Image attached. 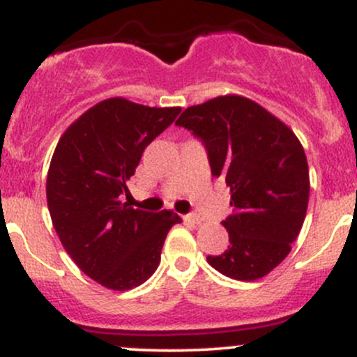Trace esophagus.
<instances>
[{
  "instance_id": "1",
  "label": "esophagus",
  "mask_w": 357,
  "mask_h": 357,
  "mask_svg": "<svg viewBox=\"0 0 357 357\" xmlns=\"http://www.w3.org/2000/svg\"><path fill=\"white\" fill-rule=\"evenodd\" d=\"M185 220L186 222H191V223H197V225H199V223H202V217H199V215H197V213H191V215H186Z\"/></svg>"
}]
</instances>
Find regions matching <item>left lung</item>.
Here are the masks:
<instances>
[{
  "mask_svg": "<svg viewBox=\"0 0 357 357\" xmlns=\"http://www.w3.org/2000/svg\"><path fill=\"white\" fill-rule=\"evenodd\" d=\"M176 125L203 140L211 174L230 188L232 215L222 222L230 245L206 261L232 280L264 278L288 256L307 215L310 176L298 137L241 95L186 108Z\"/></svg>",
  "mask_w": 357,
  "mask_h": 357,
  "instance_id": "obj_1",
  "label": "left lung"
}]
</instances>
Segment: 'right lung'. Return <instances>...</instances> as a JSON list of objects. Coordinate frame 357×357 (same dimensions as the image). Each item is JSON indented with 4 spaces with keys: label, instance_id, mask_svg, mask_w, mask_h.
I'll list each match as a JSON object with an SVG mask.
<instances>
[{
    "label": "right lung",
    "instance_id": "right-lung-1",
    "mask_svg": "<svg viewBox=\"0 0 357 357\" xmlns=\"http://www.w3.org/2000/svg\"><path fill=\"white\" fill-rule=\"evenodd\" d=\"M108 98L66 128L47 172V206L62 248L86 276L113 291L146 283L160 262L174 211L132 208L128 193L142 152L179 115Z\"/></svg>",
    "mask_w": 357,
    "mask_h": 357
}]
</instances>
